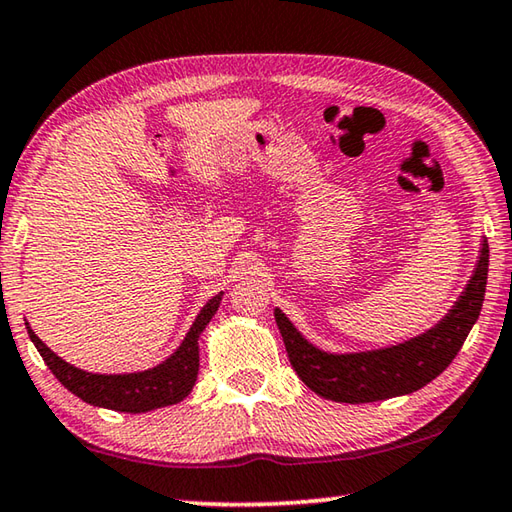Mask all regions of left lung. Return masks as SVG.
<instances>
[{
    "mask_svg": "<svg viewBox=\"0 0 512 512\" xmlns=\"http://www.w3.org/2000/svg\"><path fill=\"white\" fill-rule=\"evenodd\" d=\"M488 253V241L483 239L470 282L445 318L415 339L388 348L348 354L325 352L311 345L287 314L275 309V323L296 375L316 395L345 404L379 402L420 391L454 361L481 314Z\"/></svg>",
    "mask_w": 512,
    "mask_h": 512,
    "instance_id": "obj_1",
    "label": "left lung"
}]
</instances>
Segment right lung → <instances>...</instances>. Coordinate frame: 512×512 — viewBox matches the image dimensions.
<instances>
[{"instance_id":"obj_1","label":"right lung","mask_w":512,"mask_h":512,"mask_svg":"<svg viewBox=\"0 0 512 512\" xmlns=\"http://www.w3.org/2000/svg\"><path fill=\"white\" fill-rule=\"evenodd\" d=\"M223 291L219 296L205 302L201 314L196 316L194 325L189 327L183 343L178 350L164 359L155 368L142 372H126V375H99V372H85L60 359L42 343L36 332L29 327V339L36 345L40 357L45 359L47 368L54 372L56 379L69 393L81 397L83 402L103 409L124 411V413H146L160 406L178 404L192 393L198 377V339L201 332L210 323L216 309L221 305Z\"/></svg>"}]
</instances>
